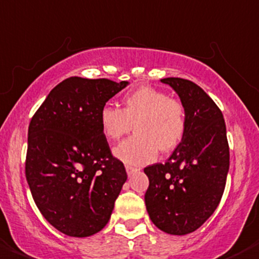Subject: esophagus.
<instances>
[{
    "label": "esophagus",
    "mask_w": 259,
    "mask_h": 259,
    "mask_svg": "<svg viewBox=\"0 0 259 259\" xmlns=\"http://www.w3.org/2000/svg\"><path fill=\"white\" fill-rule=\"evenodd\" d=\"M125 170H127V174L128 176H132L134 173H136L138 171V167L135 166H131V165H125Z\"/></svg>",
    "instance_id": "obj_1"
}]
</instances>
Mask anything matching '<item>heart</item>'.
I'll use <instances>...</instances> for the list:
<instances>
[{
    "mask_svg": "<svg viewBox=\"0 0 259 259\" xmlns=\"http://www.w3.org/2000/svg\"><path fill=\"white\" fill-rule=\"evenodd\" d=\"M98 120L105 138L111 141L130 132L134 124V136L121 141L114 151L128 165H145L156 158L158 149L163 153L176 149L187 128L185 106L149 86L127 93L121 108L102 106Z\"/></svg>",
    "mask_w": 259,
    "mask_h": 259,
    "instance_id": "obj_1",
    "label": "heart"
}]
</instances>
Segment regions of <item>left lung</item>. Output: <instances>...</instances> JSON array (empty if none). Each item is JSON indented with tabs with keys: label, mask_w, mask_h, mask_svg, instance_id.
<instances>
[{
	"label": "left lung",
	"mask_w": 259,
	"mask_h": 259,
	"mask_svg": "<svg viewBox=\"0 0 259 259\" xmlns=\"http://www.w3.org/2000/svg\"><path fill=\"white\" fill-rule=\"evenodd\" d=\"M185 106L187 128L169 160L144 169L149 178L145 205L161 231L183 236L196 231L218 208L229 170V145L223 114L193 81L162 78Z\"/></svg>",
	"instance_id": "8db88e82"
}]
</instances>
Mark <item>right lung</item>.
Masks as SVG:
<instances>
[{
  "label": "right lung",
  "instance_id": "obj_1",
  "mask_svg": "<svg viewBox=\"0 0 259 259\" xmlns=\"http://www.w3.org/2000/svg\"><path fill=\"white\" fill-rule=\"evenodd\" d=\"M127 85L69 77L31 119L26 180L41 215L64 235L88 237L105 228L127 181L98 120L102 106Z\"/></svg>",
  "mask_w": 259,
  "mask_h": 259
}]
</instances>
